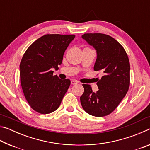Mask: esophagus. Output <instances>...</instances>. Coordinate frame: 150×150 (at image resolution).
<instances>
[{
    "label": "esophagus",
    "mask_w": 150,
    "mask_h": 150,
    "mask_svg": "<svg viewBox=\"0 0 150 150\" xmlns=\"http://www.w3.org/2000/svg\"><path fill=\"white\" fill-rule=\"evenodd\" d=\"M71 83L72 85H76L78 83V81H77L76 80H72L71 81Z\"/></svg>",
    "instance_id": "34e87169"
}]
</instances>
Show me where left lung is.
Returning <instances> with one entry per match:
<instances>
[{
	"label": "left lung",
	"instance_id": "left-lung-1",
	"mask_svg": "<svg viewBox=\"0 0 150 150\" xmlns=\"http://www.w3.org/2000/svg\"><path fill=\"white\" fill-rule=\"evenodd\" d=\"M82 38L96 50L94 70L101 71L104 75L96 83V93L93 92L90 85L83 84L84 93L80 97L81 104L88 115L107 116L117 108L129 89L130 66L128 55L122 45L108 35L89 33Z\"/></svg>",
	"mask_w": 150,
	"mask_h": 150
}]
</instances>
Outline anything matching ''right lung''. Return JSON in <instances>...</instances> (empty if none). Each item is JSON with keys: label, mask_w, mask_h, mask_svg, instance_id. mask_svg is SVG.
Listing matches in <instances>:
<instances>
[{"label": "right lung", "mask_w": 150, "mask_h": 150, "mask_svg": "<svg viewBox=\"0 0 150 150\" xmlns=\"http://www.w3.org/2000/svg\"><path fill=\"white\" fill-rule=\"evenodd\" d=\"M75 35L46 34L32 43L20 64V83L33 110L46 115L59 108L71 81L54 75Z\"/></svg>", "instance_id": "right-lung-1"}]
</instances>
